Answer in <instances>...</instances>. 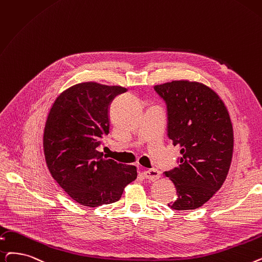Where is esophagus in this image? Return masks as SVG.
Wrapping results in <instances>:
<instances>
[{
    "instance_id": "esophagus-1",
    "label": "esophagus",
    "mask_w": 262,
    "mask_h": 262,
    "mask_svg": "<svg viewBox=\"0 0 262 262\" xmlns=\"http://www.w3.org/2000/svg\"><path fill=\"white\" fill-rule=\"evenodd\" d=\"M142 174L145 179L151 180V181H156L157 179H159V177H161V172H159L157 169L145 170V171L142 172Z\"/></svg>"
}]
</instances>
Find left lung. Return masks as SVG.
<instances>
[{"instance_id":"8db88e82","label":"left lung","mask_w":262,"mask_h":262,"mask_svg":"<svg viewBox=\"0 0 262 262\" xmlns=\"http://www.w3.org/2000/svg\"><path fill=\"white\" fill-rule=\"evenodd\" d=\"M167 105L168 137L181 147L179 167L166 171L177 188L173 210H194L209 201L228 174L233 153L229 112L206 84L174 80L154 86Z\"/></svg>"}]
</instances>
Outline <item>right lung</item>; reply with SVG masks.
I'll return each instance as SVG.
<instances>
[{"mask_svg":"<svg viewBox=\"0 0 262 262\" xmlns=\"http://www.w3.org/2000/svg\"><path fill=\"white\" fill-rule=\"evenodd\" d=\"M126 92L120 85L82 82L65 90L48 113L43 154L52 178L76 202L96 208L118 201L137 178V168L97 150L109 133V106Z\"/></svg>","mask_w":262,"mask_h":262,"instance_id":"1","label":"right lung"}]
</instances>
